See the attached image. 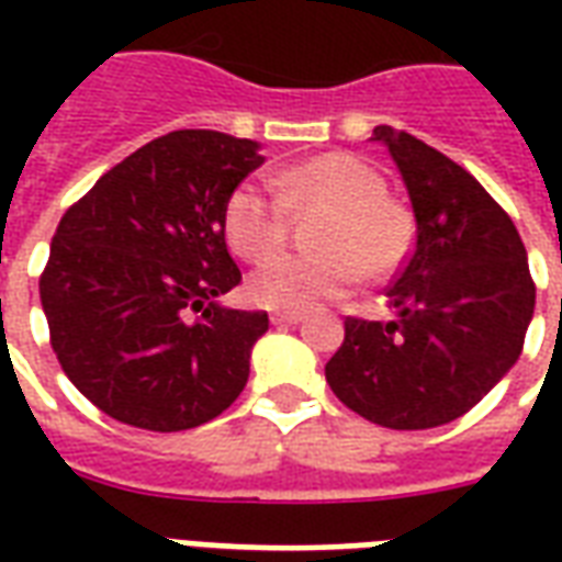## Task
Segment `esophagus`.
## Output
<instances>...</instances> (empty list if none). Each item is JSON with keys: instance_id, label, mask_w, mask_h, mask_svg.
<instances>
[{"instance_id": "34e87169", "label": "esophagus", "mask_w": 562, "mask_h": 562, "mask_svg": "<svg viewBox=\"0 0 562 562\" xmlns=\"http://www.w3.org/2000/svg\"><path fill=\"white\" fill-rule=\"evenodd\" d=\"M301 313H294V310H277V313H270V322L273 325H297L301 322Z\"/></svg>"}]
</instances>
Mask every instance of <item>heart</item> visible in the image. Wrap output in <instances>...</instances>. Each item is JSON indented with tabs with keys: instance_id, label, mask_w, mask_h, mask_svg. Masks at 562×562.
<instances>
[{
	"instance_id": "obj_1",
	"label": "heart",
	"mask_w": 562,
	"mask_h": 562,
	"mask_svg": "<svg viewBox=\"0 0 562 562\" xmlns=\"http://www.w3.org/2000/svg\"><path fill=\"white\" fill-rule=\"evenodd\" d=\"M270 189L234 186L222 210L225 240L249 265H261L288 239L292 215L322 212L311 245L318 254L283 257L256 270L246 294L273 310H306L352 292L364 280H389L413 246V216L389 195L382 173L352 153H322L282 168Z\"/></svg>"
}]
</instances>
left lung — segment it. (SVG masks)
Returning a JSON list of instances; mask_svg holds the SVG:
<instances>
[{
  "instance_id": "obj_1",
  "label": "left lung",
  "mask_w": 562,
  "mask_h": 562,
  "mask_svg": "<svg viewBox=\"0 0 562 562\" xmlns=\"http://www.w3.org/2000/svg\"><path fill=\"white\" fill-rule=\"evenodd\" d=\"M373 140L409 189L415 249L385 292L394 322L346 318L325 379L367 422L427 430L470 413L515 367L536 285L515 222L467 168L391 126Z\"/></svg>"
}]
</instances>
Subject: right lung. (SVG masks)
<instances>
[{
  "label": "right lung",
  "instance_id": "1",
  "mask_svg": "<svg viewBox=\"0 0 562 562\" xmlns=\"http://www.w3.org/2000/svg\"><path fill=\"white\" fill-rule=\"evenodd\" d=\"M261 161L256 140L180 128L114 165L59 220L38 280L50 346L104 415L177 434L240 397L268 313L216 304L240 282L222 210Z\"/></svg>",
  "mask_w": 562,
  "mask_h": 562
}]
</instances>
